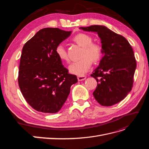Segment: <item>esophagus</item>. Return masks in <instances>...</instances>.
Listing matches in <instances>:
<instances>
[{"label":"esophagus","mask_w":149,"mask_h":149,"mask_svg":"<svg viewBox=\"0 0 149 149\" xmlns=\"http://www.w3.org/2000/svg\"><path fill=\"white\" fill-rule=\"evenodd\" d=\"M86 77L84 76H78V80L79 81H83L84 79H86Z\"/></svg>","instance_id":"esophagus-1"}]
</instances>
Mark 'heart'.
I'll return each instance as SVG.
<instances>
[{
  "instance_id": "b5f03b06",
  "label": "heart",
  "mask_w": 149,
  "mask_h": 149,
  "mask_svg": "<svg viewBox=\"0 0 149 149\" xmlns=\"http://www.w3.org/2000/svg\"><path fill=\"white\" fill-rule=\"evenodd\" d=\"M73 41L83 47L81 52L80 60L72 63L69 66V71L71 74L82 76L91 68L92 60L94 62L100 61L102 55V48L100 44L93 42V38L87 34L79 33L73 38ZM57 56L62 61L68 60L67 52L64 45H58L56 47Z\"/></svg>"
}]
</instances>
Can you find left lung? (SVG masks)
Listing matches in <instances>:
<instances>
[{
  "instance_id": "obj_1",
  "label": "left lung",
  "mask_w": 149,
  "mask_h": 149,
  "mask_svg": "<svg viewBox=\"0 0 149 149\" xmlns=\"http://www.w3.org/2000/svg\"><path fill=\"white\" fill-rule=\"evenodd\" d=\"M79 29L97 33L101 39L104 56L91 74L97 82L94 98L104 106L119 102L132 88L136 60L132 47L124 37L104 25Z\"/></svg>"
}]
</instances>
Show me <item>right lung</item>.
I'll return each instance as SVG.
<instances>
[{"label":"right lung","mask_w":149,"mask_h":149,"mask_svg":"<svg viewBox=\"0 0 149 149\" xmlns=\"http://www.w3.org/2000/svg\"><path fill=\"white\" fill-rule=\"evenodd\" d=\"M72 31L57 28L39 30L22 48L19 86L26 101L36 111L53 114L67 100L76 75L68 73L56 54V47Z\"/></svg>","instance_id":"add662e5"}]
</instances>
